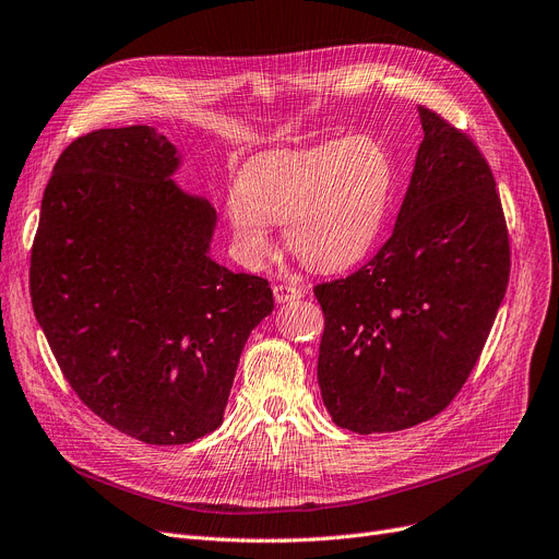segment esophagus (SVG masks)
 Wrapping results in <instances>:
<instances>
[{
  "label": "esophagus",
  "mask_w": 559,
  "mask_h": 559,
  "mask_svg": "<svg viewBox=\"0 0 559 559\" xmlns=\"http://www.w3.org/2000/svg\"><path fill=\"white\" fill-rule=\"evenodd\" d=\"M275 294V300L282 305V302H294V300H300L305 296V290L300 286H290V284H277L273 288Z\"/></svg>",
  "instance_id": "obj_1"
}]
</instances>
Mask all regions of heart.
I'll use <instances>...</instances> for the list:
<instances>
[{
    "instance_id": "obj_1",
    "label": "heart",
    "mask_w": 559,
    "mask_h": 559,
    "mask_svg": "<svg viewBox=\"0 0 559 559\" xmlns=\"http://www.w3.org/2000/svg\"><path fill=\"white\" fill-rule=\"evenodd\" d=\"M391 162L368 136L259 154L227 198L234 241L248 259L271 252L269 225L305 269H350L376 243L391 195Z\"/></svg>"
}]
</instances>
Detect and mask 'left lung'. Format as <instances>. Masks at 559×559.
<instances>
[{"mask_svg":"<svg viewBox=\"0 0 559 559\" xmlns=\"http://www.w3.org/2000/svg\"><path fill=\"white\" fill-rule=\"evenodd\" d=\"M423 143L393 234L348 277L313 286L318 384L338 428L397 432L441 414L483 355L510 282L493 173L462 129L418 106Z\"/></svg>","mask_w":559,"mask_h":559,"instance_id":"obj_1","label":"left lung"}]
</instances>
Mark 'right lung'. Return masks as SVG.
<instances>
[{"label":"right lung","mask_w":559,"mask_h":559,"mask_svg":"<svg viewBox=\"0 0 559 559\" xmlns=\"http://www.w3.org/2000/svg\"><path fill=\"white\" fill-rule=\"evenodd\" d=\"M175 145L134 124L59 156L32 246V305L63 378L93 414L152 445L223 423L269 280L209 257L216 211L181 193Z\"/></svg>","instance_id":"obj_1"}]
</instances>
